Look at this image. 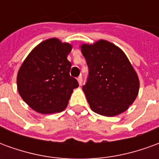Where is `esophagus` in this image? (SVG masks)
I'll return each mask as SVG.
<instances>
[{
	"label": "esophagus",
	"instance_id": "1",
	"mask_svg": "<svg viewBox=\"0 0 159 159\" xmlns=\"http://www.w3.org/2000/svg\"><path fill=\"white\" fill-rule=\"evenodd\" d=\"M77 82H78V84H79L80 86L83 84V78H82V76H78L77 77Z\"/></svg>",
	"mask_w": 159,
	"mask_h": 159
}]
</instances>
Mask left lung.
Returning a JSON list of instances; mask_svg holds the SVG:
<instances>
[{
    "label": "left lung",
    "instance_id": "left-lung-1",
    "mask_svg": "<svg viewBox=\"0 0 159 159\" xmlns=\"http://www.w3.org/2000/svg\"><path fill=\"white\" fill-rule=\"evenodd\" d=\"M89 76L83 90L91 110L105 117H115L129 109L136 99L140 80L119 47L100 39L83 43Z\"/></svg>",
    "mask_w": 159,
    "mask_h": 159
}]
</instances>
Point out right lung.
Returning a JSON list of instances; mask_svg holds the SVG:
<instances>
[{
    "label": "right lung",
    "instance_id": "right-lung-1",
    "mask_svg": "<svg viewBox=\"0 0 159 159\" xmlns=\"http://www.w3.org/2000/svg\"><path fill=\"white\" fill-rule=\"evenodd\" d=\"M72 49L69 42L52 37L40 42L19 68L17 89L23 100L42 114L66 109L74 89L78 87L70 76L71 64L67 56Z\"/></svg>",
    "mask_w": 159,
    "mask_h": 159
}]
</instances>
